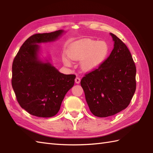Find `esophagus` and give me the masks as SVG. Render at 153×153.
Segmentation results:
<instances>
[{
  "label": "esophagus",
  "mask_w": 153,
  "mask_h": 153,
  "mask_svg": "<svg viewBox=\"0 0 153 153\" xmlns=\"http://www.w3.org/2000/svg\"><path fill=\"white\" fill-rule=\"evenodd\" d=\"M81 82V79L78 77H76V79H75V82H76L77 84H79Z\"/></svg>",
  "instance_id": "1"
}]
</instances>
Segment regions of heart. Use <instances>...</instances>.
Listing matches in <instances>:
<instances>
[{
	"mask_svg": "<svg viewBox=\"0 0 153 153\" xmlns=\"http://www.w3.org/2000/svg\"><path fill=\"white\" fill-rule=\"evenodd\" d=\"M109 53V47L105 41H97L91 39L81 41L71 47L68 51L71 59L81 61L80 66L85 71H92L101 66ZM63 62L70 67V59L64 57Z\"/></svg>",
	"mask_w": 153,
	"mask_h": 153,
	"instance_id": "b5f03b06",
	"label": "heart"
}]
</instances>
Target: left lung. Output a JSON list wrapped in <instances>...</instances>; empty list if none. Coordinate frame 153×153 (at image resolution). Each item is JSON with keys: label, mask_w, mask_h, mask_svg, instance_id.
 <instances>
[{"label": "left lung", "mask_w": 153, "mask_h": 153, "mask_svg": "<svg viewBox=\"0 0 153 153\" xmlns=\"http://www.w3.org/2000/svg\"><path fill=\"white\" fill-rule=\"evenodd\" d=\"M110 35L114 48L109 57L81 81L90 111L100 118L126 108L136 89V67L130 52L118 37Z\"/></svg>", "instance_id": "8db88e82"}]
</instances>
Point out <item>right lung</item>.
<instances>
[{
    "label": "right lung",
    "mask_w": 153,
    "mask_h": 153,
    "mask_svg": "<svg viewBox=\"0 0 153 153\" xmlns=\"http://www.w3.org/2000/svg\"><path fill=\"white\" fill-rule=\"evenodd\" d=\"M65 31L32 35L19 48L12 64V85L22 108L30 114L50 118L59 111L67 92L74 85L76 76L60 73L50 62L42 59L39 44L57 40Z\"/></svg>",
    "instance_id": "right-lung-1"
}]
</instances>
